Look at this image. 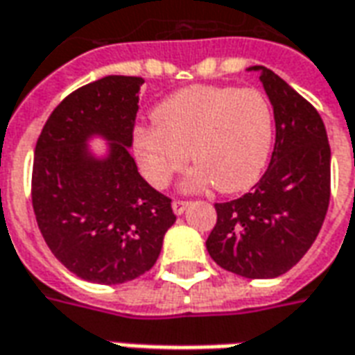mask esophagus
I'll list each match as a JSON object with an SVG mask.
<instances>
[{"mask_svg": "<svg viewBox=\"0 0 355 355\" xmlns=\"http://www.w3.org/2000/svg\"><path fill=\"white\" fill-rule=\"evenodd\" d=\"M187 206H189V202H185V200H173V202H172L173 214L182 216V214L185 212V210H187Z\"/></svg>", "mask_w": 355, "mask_h": 355, "instance_id": "1", "label": "esophagus"}]
</instances>
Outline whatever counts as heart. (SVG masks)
Masks as SVG:
<instances>
[{
    "instance_id": "b5f03b06",
    "label": "heart",
    "mask_w": 355,
    "mask_h": 355,
    "mask_svg": "<svg viewBox=\"0 0 355 355\" xmlns=\"http://www.w3.org/2000/svg\"><path fill=\"white\" fill-rule=\"evenodd\" d=\"M155 125L133 133L143 175L166 187L191 160L197 164L187 189L216 183L239 193L260 180L273 143V112L258 89L193 85L170 95L153 110Z\"/></svg>"
}]
</instances>
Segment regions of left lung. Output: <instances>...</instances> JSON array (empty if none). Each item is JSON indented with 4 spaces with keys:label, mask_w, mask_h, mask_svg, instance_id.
Instances as JSON below:
<instances>
[{
    "label": "left lung",
    "mask_w": 355,
    "mask_h": 355,
    "mask_svg": "<svg viewBox=\"0 0 355 355\" xmlns=\"http://www.w3.org/2000/svg\"><path fill=\"white\" fill-rule=\"evenodd\" d=\"M260 82L275 118V147L250 193L218 202L206 250L223 270L273 279L300 262L313 245L331 198V147L319 112L266 67Z\"/></svg>",
    "instance_id": "8db88e82"
}]
</instances>
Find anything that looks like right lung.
I'll list each match as a JSON object with an SVG mask.
<instances>
[{"label": "right lung", "instance_id": "right-lung-1", "mask_svg": "<svg viewBox=\"0 0 355 355\" xmlns=\"http://www.w3.org/2000/svg\"><path fill=\"white\" fill-rule=\"evenodd\" d=\"M143 78L105 76L72 92L40 133L32 170L37 227L55 258L89 283L118 285L149 271L175 222L130 155ZM107 141L95 157L87 143Z\"/></svg>", "mask_w": 355, "mask_h": 355}]
</instances>
